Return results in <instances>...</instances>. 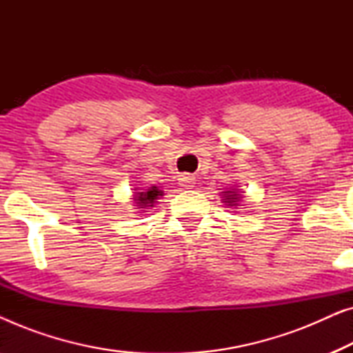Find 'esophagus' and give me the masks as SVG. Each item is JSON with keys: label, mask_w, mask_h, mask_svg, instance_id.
<instances>
[{"label": "esophagus", "mask_w": 353, "mask_h": 353, "mask_svg": "<svg viewBox=\"0 0 353 353\" xmlns=\"http://www.w3.org/2000/svg\"><path fill=\"white\" fill-rule=\"evenodd\" d=\"M178 181H180V186L183 188V190H192L196 185V178L192 175H188V173H183V175H180Z\"/></svg>", "instance_id": "1"}]
</instances>
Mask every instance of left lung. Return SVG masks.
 <instances>
[{"instance_id": "obj_1", "label": "left lung", "mask_w": 353, "mask_h": 353, "mask_svg": "<svg viewBox=\"0 0 353 353\" xmlns=\"http://www.w3.org/2000/svg\"><path fill=\"white\" fill-rule=\"evenodd\" d=\"M243 191L236 190V188H233V190H228V191H223L221 192V202H225L226 205L228 207H238L241 199H243Z\"/></svg>"}]
</instances>
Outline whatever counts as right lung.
<instances>
[{
	"mask_svg": "<svg viewBox=\"0 0 353 353\" xmlns=\"http://www.w3.org/2000/svg\"><path fill=\"white\" fill-rule=\"evenodd\" d=\"M161 196H163V191L159 190L157 186H151L149 190H138V188H134V194H133L134 209L139 210L138 214H143V212H146V209L154 207V204H156Z\"/></svg>",
	"mask_w": 353,
	"mask_h": 353,
	"instance_id": "add662e5",
	"label": "right lung"
}]
</instances>
